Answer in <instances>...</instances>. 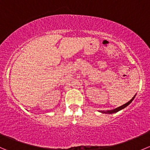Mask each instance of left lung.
Listing matches in <instances>:
<instances>
[{
    "instance_id": "left-lung-1",
    "label": "left lung",
    "mask_w": 150,
    "mask_h": 150,
    "mask_svg": "<svg viewBox=\"0 0 150 150\" xmlns=\"http://www.w3.org/2000/svg\"><path fill=\"white\" fill-rule=\"evenodd\" d=\"M135 96H136V95H135V96H134V97L132 98V99H131V100L129 101V102H127V103L124 104L123 105L120 106V107H117V108L114 109V110H107V111H99V112H102V113H106V114H113V113H115V112H117L120 111V110H122V109H124V108H125V107H126L127 106H128V105H129V104H131V102H132V101L134 100V98H135Z\"/></svg>"
}]
</instances>
